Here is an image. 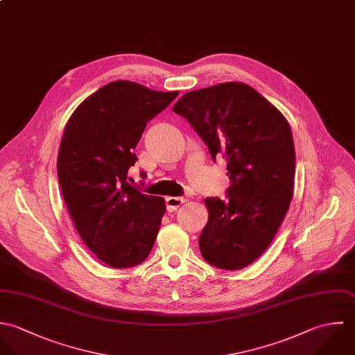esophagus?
<instances>
[{"label": "esophagus", "mask_w": 355, "mask_h": 355, "mask_svg": "<svg viewBox=\"0 0 355 355\" xmlns=\"http://www.w3.org/2000/svg\"><path fill=\"white\" fill-rule=\"evenodd\" d=\"M184 203H185L184 198H167L166 199V209H167L168 213H171V211H175Z\"/></svg>", "instance_id": "1"}]
</instances>
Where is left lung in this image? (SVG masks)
Listing matches in <instances>:
<instances>
[{"mask_svg":"<svg viewBox=\"0 0 355 355\" xmlns=\"http://www.w3.org/2000/svg\"><path fill=\"white\" fill-rule=\"evenodd\" d=\"M226 159V199L207 198L209 220L199 237L205 261L239 270L272 243L293 193L295 146L282 112L251 86L225 82L184 94L173 107Z\"/></svg>","mask_w":355,"mask_h":355,"instance_id":"left-lung-1","label":"left lung"}]
</instances>
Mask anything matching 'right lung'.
<instances>
[{
    "label": "right lung",
    "instance_id": "1",
    "mask_svg": "<svg viewBox=\"0 0 355 355\" xmlns=\"http://www.w3.org/2000/svg\"><path fill=\"white\" fill-rule=\"evenodd\" d=\"M178 92H156L130 80L111 82L71 115L60 144L58 177L72 222L105 265L142 263L157 236L166 205L128 182L146 123Z\"/></svg>",
    "mask_w": 355,
    "mask_h": 355
}]
</instances>
